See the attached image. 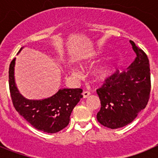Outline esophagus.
<instances>
[{"label": "esophagus", "mask_w": 158, "mask_h": 158, "mask_svg": "<svg viewBox=\"0 0 158 158\" xmlns=\"http://www.w3.org/2000/svg\"><path fill=\"white\" fill-rule=\"evenodd\" d=\"M90 94H91V93H90L89 91H84L83 92V97L84 98H86V97H88V96H89Z\"/></svg>", "instance_id": "esophagus-1"}]
</instances>
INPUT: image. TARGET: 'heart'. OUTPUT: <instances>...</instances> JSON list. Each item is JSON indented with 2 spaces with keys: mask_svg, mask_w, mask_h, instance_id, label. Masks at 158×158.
<instances>
[{
  "mask_svg": "<svg viewBox=\"0 0 158 158\" xmlns=\"http://www.w3.org/2000/svg\"><path fill=\"white\" fill-rule=\"evenodd\" d=\"M112 70L113 69L111 68V66H110L108 65H104L100 66L98 69H96V73L99 78H100V79H104V78L107 77L111 74ZM74 74L77 75V73L76 72H74Z\"/></svg>",
  "mask_w": 158,
  "mask_h": 158,
  "instance_id": "obj_1",
  "label": "heart"
}]
</instances>
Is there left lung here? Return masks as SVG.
Instances as JSON below:
<instances>
[{"label":"left lung","mask_w":158,"mask_h":158,"mask_svg":"<svg viewBox=\"0 0 158 158\" xmlns=\"http://www.w3.org/2000/svg\"><path fill=\"white\" fill-rule=\"evenodd\" d=\"M130 43L136 54L135 61L127 70H117L96 90L101 104L96 118L100 124L111 129L131 123L150 100V62L142 49L133 41Z\"/></svg>","instance_id":"left-lung-1"}]
</instances>
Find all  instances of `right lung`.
<instances>
[{
	"mask_svg": "<svg viewBox=\"0 0 158 158\" xmlns=\"http://www.w3.org/2000/svg\"><path fill=\"white\" fill-rule=\"evenodd\" d=\"M21 50V49H20ZM15 58L8 70V84L15 109L35 129L47 133H56L67 127L73 107L81 99V89H64L48 99L31 100L19 93L14 81Z\"/></svg>",
	"mask_w": 158,
	"mask_h": 158,
	"instance_id": "obj_1",
	"label": "right lung"
}]
</instances>
